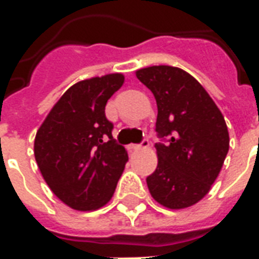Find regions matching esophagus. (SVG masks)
Returning a JSON list of instances; mask_svg holds the SVG:
<instances>
[{"mask_svg": "<svg viewBox=\"0 0 259 259\" xmlns=\"http://www.w3.org/2000/svg\"><path fill=\"white\" fill-rule=\"evenodd\" d=\"M148 146H150L148 140H143L141 141V144H129V146H127V150H130V151H136V150H140V148H147Z\"/></svg>", "mask_w": 259, "mask_h": 259, "instance_id": "esophagus-1", "label": "esophagus"}]
</instances>
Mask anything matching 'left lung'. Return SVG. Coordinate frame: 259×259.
I'll use <instances>...</instances> for the list:
<instances>
[{
    "label": "left lung",
    "instance_id": "8db88e82",
    "mask_svg": "<svg viewBox=\"0 0 259 259\" xmlns=\"http://www.w3.org/2000/svg\"><path fill=\"white\" fill-rule=\"evenodd\" d=\"M155 97L158 165L147 178L152 198L170 209L202 200L217 180L229 151L222 112L197 80L175 66L136 72Z\"/></svg>",
    "mask_w": 259,
    "mask_h": 259
}]
</instances>
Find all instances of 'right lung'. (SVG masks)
<instances>
[{
    "label": "right lung",
    "mask_w": 259,
    "mask_h": 259,
    "mask_svg": "<svg viewBox=\"0 0 259 259\" xmlns=\"http://www.w3.org/2000/svg\"><path fill=\"white\" fill-rule=\"evenodd\" d=\"M122 73L81 80L65 91L37 130L34 157L54 194L77 211L112 198L127 152L112 137L105 105L123 84Z\"/></svg>",
    "instance_id": "right-lung-1"
}]
</instances>
